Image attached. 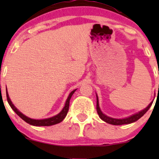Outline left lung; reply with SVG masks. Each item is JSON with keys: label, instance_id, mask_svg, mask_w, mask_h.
Listing matches in <instances>:
<instances>
[{"label": "left lung", "instance_id": "obj_1", "mask_svg": "<svg viewBox=\"0 0 159 159\" xmlns=\"http://www.w3.org/2000/svg\"><path fill=\"white\" fill-rule=\"evenodd\" d=\"M96 100H97V102H96V111H97L98 116H99V117L101 118V120H102L103 121L105 122V123L111 124V125H124V124H130V123H134V122L139 120L140 117H142V116L147 113V111L149 110V107H151V105H152V104L153 102V101L151 102L149 104L148 106L146 107V108H144L143 110L139 111L138 113H136V114L131 115V116H128V117H125V118L116 119V118L110 117V116H107V115H105V114H103V113L102 112L101 109H100L99 107V104H98V98L97 94H96Z\"/></svg>", "mask_w": 159, "mask_h": 159}]
</instances>
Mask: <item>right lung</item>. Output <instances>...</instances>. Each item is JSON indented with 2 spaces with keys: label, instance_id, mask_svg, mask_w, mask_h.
<instances>
[{
  "label": "right lung",
  "instance_id": "obj_1",
  "mask_svg": "<svg viewBox=\"0 0 159 159\" xmlns=\"http://www.w3.org/2000/svg\"><path fill=\"white\" fill-rule=\"evenodd\" d=\"M76 90H77V89L72 90V92L69 93L68 98H67L64 107H63V108L62 109V111L59 113V114L55 115V116H52V117L50 118H47V119H43V120L31 119V118L28 117V116H25V114H23L22 113L18 110V109L15 107V105L12 104V101H11L10 97H9V94H8V92H7V90H7V102H8L9 105H10L11 108H12V110L16 113V114L19 115L24 121H25L26 123L30 124V125H34V126H50V125H55V124L61 123V122L63 121V119L66 117V116L67 113H68V111H69V101H70V98L72 97V96L73 95L74 93L75 92Z\"/></svg>",
  "mask_w": 159,
  "mask_h": 159
}]
</instances>
